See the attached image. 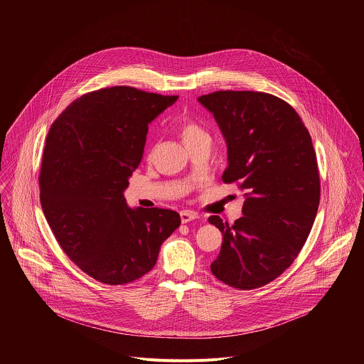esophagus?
<instances>
[{
  "label": "esophagus",
  "instance_id": "esophagus-1",
  "mask_svg": "<svg viewBox=\"0 0 364 364\" xmlns=\"http://www.w3.org/2000/svg\"><path fill=\"white\" fill-rule=\"evenodd\" d=\"M198 218H199V214L195 213V211L186 210V211L181 213V221L182 223H189V221H193V220H198Z\"/></svg>",
  "mask_w": 364,
  "mask_h": 364
}]
</instances>
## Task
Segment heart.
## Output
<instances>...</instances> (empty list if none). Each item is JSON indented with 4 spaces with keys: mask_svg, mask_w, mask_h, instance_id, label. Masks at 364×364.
<instances>
[{
    "mask_svg": "<svg viewBox=\"0 0 364 364\" xmlns=\"http://www.w3.org/2000/svg\"><path fill=\"white\" fill-rule=\"evenodd\" d=\"M176 132L188 150L200 146H211L210 134L198 120L192 117L181 119L176 126Z\"/></svg>",
    "mask_w": 364,
    "mask_h": 364,
    "instance_id": "b5f03b06",
    "label": "heart"
}]
</instances>
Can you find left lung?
<instances>
[{
  "instance_id": "8db88e82",
  "label": "left lung",
  "mask_w": 364,
  "mask_h": 364,
  "mask_svg": "<svg viewBox=\"0 0 364 364\" xmlns=\"http://www.w3.org/2000/svg\"><path fill=\"white\" fill-rule=\"evenodd\" d=\"M198 101L214 116L227 144L225 183L245 191L232 225L208 217L223 234L211 273L251 290L279 277L304 247L319 205L311 136L283 100L254 91H217Z\"/></svg>"
}]
</instances>
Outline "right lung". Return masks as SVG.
Wrapping results in <instances>:
<instances>
[{
    "label": "right lung",
    "instance_id": "obj_1",
    "mask_svg": "<svg viewBox=\"0 0 364 364\" xmlns=\"http://www.w3.org/2000/svg\"><path fill=\"white\" fill-rule=\"evenodd\" d=\"M176 100L105 88L68 105L49 130L39 176L45 217L67 257L105 284L149 273L181 224L173 210L132 208L124 199L149 124Z\"/></svg>",
    "mask_w": 364,
    "mask_h": 364
}]
</instances>
